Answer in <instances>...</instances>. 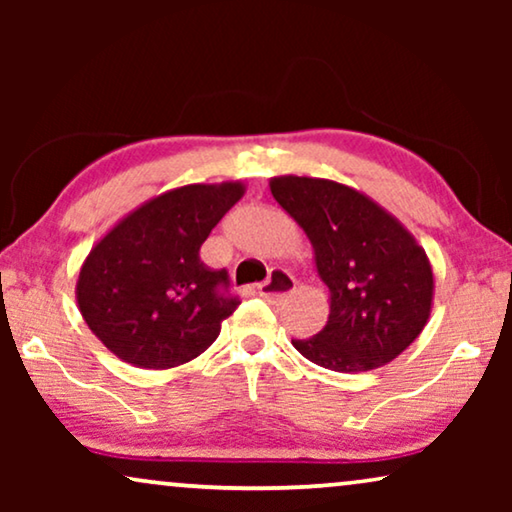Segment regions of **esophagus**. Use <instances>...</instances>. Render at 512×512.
<instances>
[{"mask_svg": "<svg viewBox=\"0 0 512 512\" xmlns=\"http://www.w3.org/2000/svg\"><path fill=\"white\" fill-rule=\"evenodd\" d=\"M296 286L298 282L291 272L272 270L270 277L258 286V293H261V298L265 300H282L286 296H291V293L296 291Z\"/></svg>", "mask_w": 512, "mask_h": 512, "instance_id": "obj_1", "label": "esophagus"}]
</instances>
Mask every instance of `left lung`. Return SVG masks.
<instances>
[{
  "label": "left lung",
  "mask_w": 512,
  "mask_h": 512,
  "mask_svg": "<svg viewBox=\"0 0 512 512\" xmlns=\"http://www.w3.org/2000/svg\"><path fill=\"white\" fill-rule=\"evenodd\" d=\"M270 193L305 230L331 300L326 326L293 347L335 373L394 361L424 331L433 307V268L415 235L338 181L282 174L270 179Z\"/></svg>",
  "instance_id": "1"
}]
</instances>
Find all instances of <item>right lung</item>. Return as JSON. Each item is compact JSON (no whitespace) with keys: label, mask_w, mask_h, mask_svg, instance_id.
<instances>
[{"label":"right lung","mask_w":512,"mask_h":512,"mask_svg":"<svg viewBox=\"0 0 512 512\" xmlns=\"http://www.w3.org/2000/svg\"><path fill=\"white\" fill-rule=\"evenodd\" d=\"M242 181L188 184L146 200L95 242L76 303L97 340L137 368L165 370L200 356L240 300L200 247L242 198Z\"/></svg>","instance_id":"1"}]
</instances>
